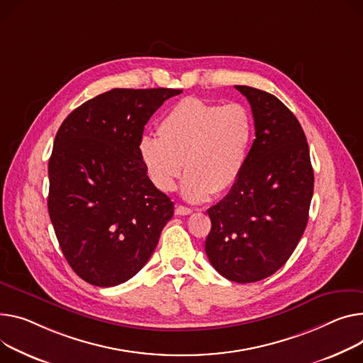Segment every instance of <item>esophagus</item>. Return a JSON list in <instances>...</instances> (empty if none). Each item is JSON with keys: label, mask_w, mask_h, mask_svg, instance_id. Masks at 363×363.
<instances>
[{"label": "esophagus", "mask_w": 363, "mask_h": 363, "mask_svg": "<svg viewBox=\"0 0 363 363\" xmlns=\"http://www.w3.org/2000/svg\"><path fill=\"white\" fill-rule=\"evenodd\" d=\"M191 213H192V210L188 207H184V206H177V208H175V214H178V216H188Z\"/></svg>", "instance_id": "obj_1"}]
</instances>
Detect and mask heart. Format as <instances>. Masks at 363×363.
I'll return each instance as SVG.
<instances>
[{"label": "heart", "mask_w": 363, "mask_h": 363, "mask_svg": "<svg viewBox=\"0 0 363 363\" xmlns=\"http://www.w3.org/2000/svg\"><path fill=\"white\" fill-rule=\"evenodd\" d=\"M157 135H146L138 143L149 179L159 191L171 192L184 169L182 196L200 203L211 192L223 194L242 175L254 123L250 111L240 104L220 106L186 98L162 118Z\"/></svg>", "instance_id": "1"}]
</instances>
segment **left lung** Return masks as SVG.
Listing matches in <instances>:
<instances>
[{
	"mask_svg": "<svg viewBox=\"0 0 363 363\" xmlns=\"http://www.w3.org/2000/svg\"><path fill=\"white\" fill-rule=\"evenodd\" d=\"M248 99L255 140L229 194L207 210L206 254L230 281L252 283L276 273L308 223L313 171L296 116L267 91L235 86Z\"/></svg>",
	"mask_w": 363,
	"mask_h": 363,
	"instance_id": "left-lung-1",
	"label": "left lung"
}]
</instances>
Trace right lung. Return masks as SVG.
<instances>
[{"instance_id":"1","label":"right lung","mask_w":363,"mask_h":363,"mask_svg":"<svg viewBox=\"0 0 363 363\" xmlns=\"http://www.w3.org/2000/svg\"><path fill=\"white\" fill-rule=\"evenodd\" d=\"M179 89H112L61 124L48 164V211L61 251L87 283L111 287L152 257L174 203L138 153L144 125Z\"/></svg>"}]
</instances>
